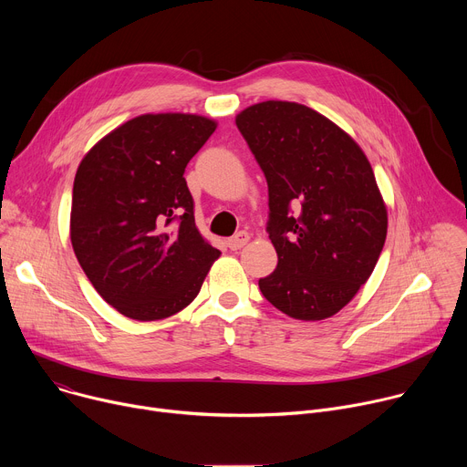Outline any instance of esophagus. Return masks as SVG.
<instances>
[{"label": "esophagus", "mask_w": 467, "mask_h": 467, "mask_svg": "<svg viewBox=\"0 0 467 467\" xmlns=\"http://www.w3.org/2000/svg\"><path fill=\"white\" fill-rule=\"evenodd\" d=\"M247 242H249V234L244 233V231H240V233H236L233 238L227 240V247H229L231 251H238V249H242Z\"/></svg>", "instance_id": "obj_1"}]
</instances>
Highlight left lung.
I'll return each instance as SVG.
<instances>
[{"label": "left lung", "mask_w": 467, "mask_h": 467, "mask_svg": "<svg viewBox=\"0 0 467 467\" xmlns=\"http://www.w3.org/2000/svg\"><path fill=\"white\" fill-rule=\"evenodd\" d=\"M270 193V240L279 262L262 296L294 319L340 312L380 256L388 213L362 148L314 109L262 101L236 116Z\"/></svg>", "instance_id": "left-lung-1"}]
</instances>
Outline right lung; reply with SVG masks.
I'll use <instances>...</instances> for the list:
<instances>
[{
  "instance_id": "obj_1",
  "label": "right lung",
  "mask_w": 467,
  "mask_h": 467,
  "mask_svg": "<svg viewBox=\"0 0 467 467\" xmlns=\"http://www.w3.org/2000/svg\"><path fill=\"white\" fill-rule=\"evenodd\" d=\"M216 127L199 114H142L110 130L78 168L74 253L98 294L130 319L188 306L220 256L195 227L182 177Z\"/></svg>"
}]
</instances>
